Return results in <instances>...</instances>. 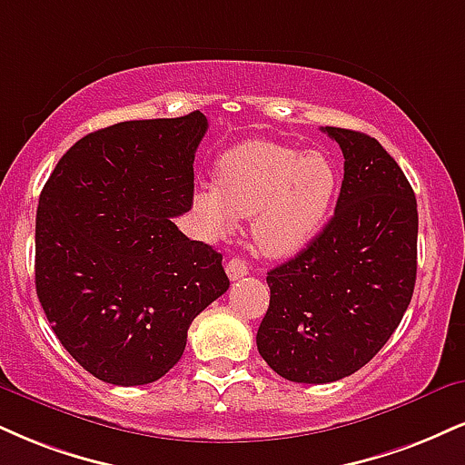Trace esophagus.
I'll use <instances>...</instances> for the list:
<instances>
[{"label":"esophagus","mask_w":465,"mask_h":465,"mask_svg":"<svg viewBox=\"0 0 465 465\" xmlns=\"http://www.w3.org/2000/svg\"><path fill=\"white\" fill-rule=\"evenodd\" d=\"M227 275L232 282H236V279L249 275V264L242 260V257H233V260H229L227 264Z\"/></svg>","instance_id":"34e87169"}]
</instances>
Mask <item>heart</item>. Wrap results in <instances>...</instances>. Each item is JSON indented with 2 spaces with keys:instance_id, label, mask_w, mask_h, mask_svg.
Masks as SVG:
<instances>
[{
  "instance_id": "1",
  "label": "heart",
  "mask_w": 465,
  "mask_h": 465,
  "mask_svg": "<svg viewBox=\"0 0 465 465\" xmlns=\"http://www.w3.org/2000/svg\"><path fill=\"white\" fill-rule=\"evenodd\" d=\"M335 188L338 173L327 155L251 141L221 155L216 186L199 188L193 203L208 236L227 238L238 218H253L257 249L268 257H288L321 232Z\"/></svg>"
}]
</instances>
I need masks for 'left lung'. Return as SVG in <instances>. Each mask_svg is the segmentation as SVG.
<instances>
[{"mask_svg":"<svg viewBox=\"0 0 465 465\" xmlns=\"http://www.w3.org/2000/svg\"><path fill=\"white\" fill-rule=\"evenodd\" d=\"M344 155L331 221L272 268L257 351L279 377L331 383L366 366L399 327L416 286L418 205L405 173L368 134L324 127Z\"/></svg>","mask_w":465,"mask_h":465,"instance_id":"1","label":"left lung"}]
</instances>
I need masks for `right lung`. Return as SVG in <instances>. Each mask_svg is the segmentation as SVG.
Instances as JSON below:
<instances>
[{"label": "right lung", "instance_id": "add662e5", "mask_svg": "<svg viewBox=\"0 0 465 465\" xmlns=\"http://www.w3.org/2000/svg\"><path fill=\"white\" fill-rule=\"evenodd\" d=\"M199 110L88 134L60 158L36 210V294L84 371L112 385L164 377L190 322L225 294L223 255L179 232L193 208Z\"/></svg>", "mask_w": 465, "mask_h": 465}]
</instances>
